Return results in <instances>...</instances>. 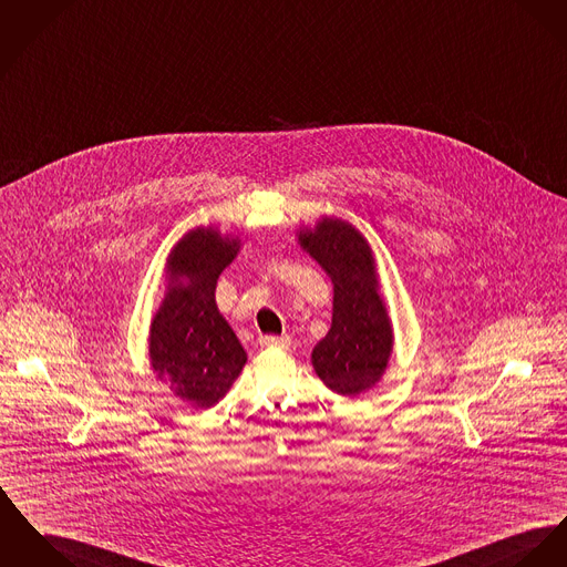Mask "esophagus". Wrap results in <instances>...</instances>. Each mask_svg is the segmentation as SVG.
<instances>
[{"instance_id": "esophagus-1", "label": "esophagus", "mask_w": 567, "mask_h": 567, "mask_svg": "<svg viewBox=\"0 0 567 567\" xmlns=\"http://www.w3.org/2000/svg\"><path fill=\"white\" fill-rule=\"evenodd\" d=\"M260 343L265 348H288L290 346V336H262Z\"/></svg>"}]
</instances>
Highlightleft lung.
<instances>
[{
	"label": "left lung",
	"instance_id": "8db88e82",
	"mask_svg": "<svg viewBox=\"0 0 567 567\" xmlns=\"http://www.w3.org/2000/svg\"><path fill=\"white\" fill-rule=\"evenodd\" d=\"M297 238L333 284L331 329L313 346L311 365L331 391L357 398L377 386L393 354V324L380 297L374 251L340 217L301 227Z\"/></svg>",
	"mask_w": 567,
	"mask_h": 567
}]
</instances>
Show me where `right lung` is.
<instances>
[{
	"label": "right lung",
	"mask_w": 567,
	"mask_h": 567,
	"mask_svg": "<svg viewBox=\"0 0 567 567\" xmlns=\"http://www.w3.org/2000/svg\"><path fill=\"white\" fill-rule=\"evenodd\" d=\"M240 251V238L217 227L189 229L165 262V297L152 316V372L190 406H215L247 363L243 343L221 316L217 279Z\"/></svg>",
	"instance_id": "1"
}]
</instances>
